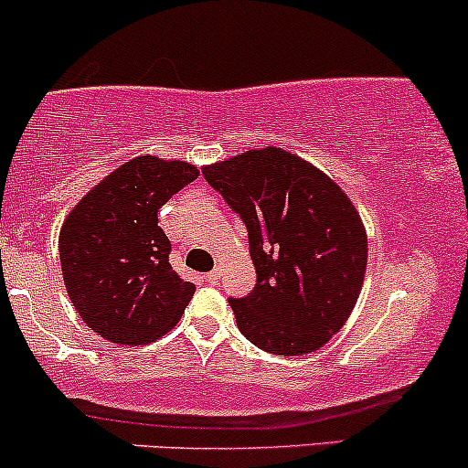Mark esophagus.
Masks as SVG:
<instances>
[{
	"mask_svg": "<svg viewBox=\"0 0 468 468\" xmlns=\"http://www.w3.org/2000/svg\"><path fill=\"white\" fill-rule=\"evenodd\" d=\"M205 279H207V283L218 285L220 283V272H218V270H212V272H207V276H205Z\"/></svg>",
	"mask_w": 468,
	"mask_h": 468,
	"instance_id": "34e87169",
	"label": "esophagus"
}]
</instances>
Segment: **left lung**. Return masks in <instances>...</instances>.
Here are the masks:
<instances>
[{
    "label": "left lung",
    "mask_w": 468,
    "mask_h": 468,
    "mask_svg": "<svg viewBox=\"0 0 468 468\" xmlns=\"http://www.w3.org/2000/svg\"><path fill=\"white\" fill-rule=\"evenodd\" d=\"M203 176L243 218L254 290L229 299L239 330L283 356L324 348L359 299L368 236L348 194L281 147L205 165Z\"/></svg>",
    "instance_id": "1"
}]
</instances>
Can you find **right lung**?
<instances>
[{
	"instance_id": "obj_1",
	"label": "right lung",
	"mask_w": 468,
	"mask_h": 468,
	"mask_svg": "<svg viewBox=\"0 0 468 468\" xmlns=\"http://www.w3.org/2000/svg\"><path fill=\"white\" fill-rule=\"evenodd\" d=\"M198 178L185 160L138 155L104 176L64 218L59 263L80 319L118 346L152 344L178 324L196 285L169 265L158 209Z\"/></svg>"
}]
</instances>
